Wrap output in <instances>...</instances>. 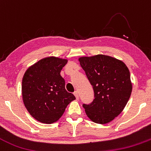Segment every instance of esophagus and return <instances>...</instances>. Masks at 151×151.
<instances>
[{
	"label": "esophagus",
	"mask_w": 151,
	"mask_h": 151,
	"mask_svg": "<svg viewBox=\"0 0 151 151\" xmlns=\"http://www.w3.org/2000/svg\"><path fill=\"white\" fill-rule=\"evenodd\" d=\"M73 94H74V95H75L76 96V99H78L79 98V95H78V91H75V92H73Z\"/></svg>",
	"instance_id": "34e87169"
}]
</instances>
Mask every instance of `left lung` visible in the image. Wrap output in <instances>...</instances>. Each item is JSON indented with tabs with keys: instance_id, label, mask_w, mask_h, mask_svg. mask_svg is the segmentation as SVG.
Returning <instances> with one entry per match:
<instances>
[{
	"instance_id": "left-lung-1",
	"label": "left lung",
	"mask_w": 151,
	"mask_h": 151,
	"mask_svg": "<svg viewBox=\"0 0 151 151\" xmlns=\"http://www.w3.org/2000/svg\"><path fill=\"white\" fill-rule=\"evenodd\" d=\"M78 61L94 90L93 101L83 104L85 112L94 123H109L122 112L131 96L129 70L122 61L106 55Z\"/></svg>"
}]
</instances>
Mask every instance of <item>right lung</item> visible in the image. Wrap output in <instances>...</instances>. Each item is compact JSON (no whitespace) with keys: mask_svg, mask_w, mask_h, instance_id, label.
Instances as JSON below:
<instances>
[{"mask_svg":"<svg viewBox=\"0 0 151 151\" xmlns=\"http://www.w3.org/2000/svg\"><path fill=\"white\" fill-rule=\"evenodd\" d=\"M67 62V59L54 56L45 58L28 68L23 76V103L30 114L40 123L56 122L76 99L65 89V81L60 75Z\"/></svg>","mask_w":151,"mask_h":151,"instance_id":"right-lung-1","label":"right lung"}]
</instances>
